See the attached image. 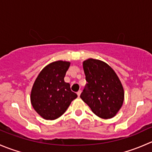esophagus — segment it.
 <instances>
[{
    "label": "esophagus",
    "mask_w": 152,
    "mask_h": 152,
    "mask_svg": "<svg viewBox=\"0 0 152 152\" xmlns=\"http://www.w3.org/2000/svg\"><path fill=\"white\" fill-rule=\"evenodd\" d=\"M81 93H82V91H81V90H79V91L77 92V95H78V96H80V95H81Z\"/></svg>",
    "instance_id": "34e87169"
}]
</instances>
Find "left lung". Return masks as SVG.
<instances>
[{
  "label": "left lung",
  "mask_w": 152,
  "mask_h": 152,
  "mask_svg": "<svg viewBox=\"0 0 152 152\" xmlns=\"http://www.w3.org/2000/svg\"><path fill=\"white\" fill-rule=\"evenodd\" d=\"M83 69L87 84L80 98L101 118L115 117L124 100L118 76L108 64L92 58L84 61Z\"/></svg>",
  "instance_id": "8db88e82"
}]
</instances>
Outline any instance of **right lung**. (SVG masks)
I'll list each match as a JSON object with an SVG mask.
<instances>
[{
  "label": "right lung",
  "mask_w": 152,
  "mask_h": 152,
  "mask_svg": "<svg viewBox=\"0 0 152 152\" xmlns=\"http://www.w3.org/2000/svg\"><path fill=\"white\" fill-rule=\"evenodd\" d=\"M70 62L56 61L46 65L31 91V103L35 111L45 120H55L65 113L77 95L64 80Z\"/></svg>",
  "instance_id": "right-lung-1"
}]
</instances>
